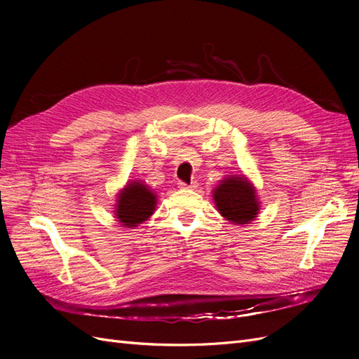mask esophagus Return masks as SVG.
<instances>
[{
  "label": "esophagus",
  "instance_id": "1",
  "mask_svg": "<svg viewBox=\"0 0 359 359\" xmlns=\"http://www.w3.org/2000/svg\"><path fill=\"white\" fill-rule=\"evenodd\" d=\"M178 187H180V189H196V182L186 184L184 181H178Z\"/></svg>",
  "mask_w": 359,
  "mask_h": 359
}]
</instances>
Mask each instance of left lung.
Returning <instances> with one entry per match:
<instances>
[{
  "instance_id": "8db88e82",
  "label": "left lung",
  "mask_w": 359,
  "mask_h": 359,
  "mask_svg": "<svg viewBox=\"0 0 359 359\" xmlns=\"http://www.w3.org/2000/svg\"><path fill=\"white\" fill-rule=\"evenodd\" d=\"M214 201L220 214L235 224H247L257 215L259 202L255 189L243 177L223 180L214 190Z\"/></svg>"
}]
</instances>
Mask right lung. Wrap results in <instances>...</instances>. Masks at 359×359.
<instances>
[{
    "label": "right lung",
    "instance_id": "obj_1",
    "mask_svg": "<svg viewBox=\"0 0 359 359\" xmlns=\"http://www.w3.org/2000/svg\"><path fill=\"white\" fill-rule=\"evenodd\" d=\"M156 208V196L145 184L132 182L119 193L116 219L130 227L145 222Z\"/></svg>",
    "mask_w": 359,
    "mask_h": 359
}]
</instances>
